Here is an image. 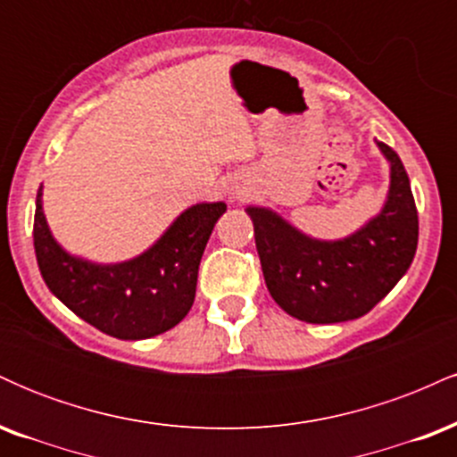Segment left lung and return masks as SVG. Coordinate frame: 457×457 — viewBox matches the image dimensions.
Here are the masks:
<instances>
[{
	"mask_svg": "<svg viewBox=\"0 0 457 457\" xmlns=\"http://www.w3.org/2000/svg\"><path fill=\"white\" fill-rule=\"evenodd\" d=\"M389 193L382 211L337 240H320L264 206H246L262 272L283 312L309 324L356 320L374 309L411 269L419 240L417 206L406 170L389 145Z\"/></svg>",
	"mask_w": 457,
	"mask_h": 457,
	"instance_id": "left-lung-1",
	"label": "left lung"
}]
</instances>
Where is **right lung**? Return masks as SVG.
Segmentation results:
<instances>
[{"label": "right lung", "instance_id": "1", "mask_svg": "<svg viewBox=\"0 0 457 457\" xmlns=\"http://www.w3.org/2000/svg\"><path fill=\"white\" fill-rule=\"evenodd\" d=\"M225 202H202L174 219L137 258L98 264L68 253L51 234L36 195L34 249L40 275L64 305L118 339H148L174 328L195 301L197 270Z\"/></svg>", "mask_w": 457, "mask_h": 457}]
</instances>
